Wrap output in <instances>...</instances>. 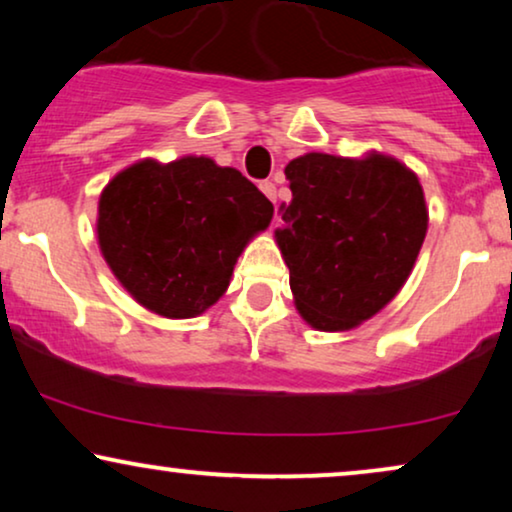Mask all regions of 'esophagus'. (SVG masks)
Masks as SVG:
<instances>
[{
  "mask_svg": "<svg viewBox=\"0 0 512 512\" xmlns=\"http://www.w3.org/2000/svg\"><path fill=\"white\" fill-rule=\"evenodd\" d=\"M258 188H261V191L268 195V198L275 202L277 200V186L272 184V181H261V184H258Z\"/></svg>",
  "mask_w": 512,
  "mask_h": 512,
  "instance_id": "34e87169",
  "label": "esophagus"
}]
</instances>
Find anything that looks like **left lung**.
<instances>
[{"label":"left lung","instance_id":"left-lung-1","mask_svg":"<svg viewBox=\"0 0 512 512\" xmlns=\"http://www.w3.org/2000/svg\"><path fill=\"white\" fill-rule=\"evenodd\" d=\"M293 198L277 244L307 324L347 331L380 312L408 279L426 235L422 186L394 158L307 153L286 165Z\"/></svg>","mask_w":512,"mask_h":512}]
</instances>
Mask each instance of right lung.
Here are the masks:
<instances>
[{
  "label": "right lung",
  "instance_id": "1",
  "mask_svg": "<svg viewBox=\"0 0 512 512\" xmlns=\"http://www.w3.org/2000/svg\"><path fill=\"white\" fill-rule=\"evenodd\" d=\"M272 202L233 167L209 158L144 160L100 198V249L125 289L172 319L223 296L244 244L268 228Z\"/></svg>",
  "mask_w": 512,
  "mask_h": 512
}]
</instances>
